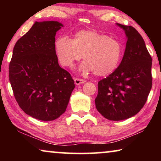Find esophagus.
<instances>
[{
    "instance_id": "1",
    "label": "esophagus",
    "mask_w": 161,
    "mask_h": 161,
    "mask_svg": "<svg viewBox=\"0 0 161 161\" xmlns=\"http://www.w3.org/2000/svg\"><path fill=\"white\" fill-rule=\"evenodd\" d=\"M74 80H75V84H77V85H79V84H83L86 81L84 80H82V79H80V78H75Z\"/></svg>"
}]
</instances>
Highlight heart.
<instances>
[{
  "label": "heart",
  "instance_id": "b5f03b06",
  "mask_svg": "<svg viewBox=\"0 0 161 161\" xmlns=\"http://www.w3.org/2000/svg\"><path fill=\"white\" fill-rule=\"evenodd\" d=\"M54 50L62 66L72 67L83 56L80 69L86 73L92 71L99 77L111 75L119 66L124 53L119 40L95 30L77 31L73 39L67 36L58 37Z\"/></svg>",
  "mask_w": 161,
  "mask_h": 161
}]
</instances>
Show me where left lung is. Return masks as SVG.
I'll list each match as a JSON object with an SVG mask.
<instances>
[{
  "mask_svg": "<svg viewBox=\"0 0 161 161\" xmlns=\"http://www.w3.org/2000/svg\"><path fill=\"white\" fill-rule=\"evenodd\" d=\"M128 37L121 62L98 82L97 111L111 121L136 115L145 105L152 87V58L143 37L132 26L117 23Z\"/></svg>",
  "mask_w": 161,
  "mask_h": 161,
  "instance_id": "8db88e82",
  "label": "left lung"
}]
</instances>
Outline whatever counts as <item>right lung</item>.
<instances>
[{"label":"right lung","mask_w":161,"mask_h":161,"mask_svg":"<svg viewBox=\"0 0 161 161\" xmlns=\"http://www.w3.org/2000/svg\"><path fill=\"white\" fill-rule=\"evenodd\" d=\"M57 21L35 22L13 48L9 80L19 107L41 121H53L66 110L75 87L71 75L58 64L54 50Z\"/></svg>","instance_id":"add662e5"}]
</instances>
